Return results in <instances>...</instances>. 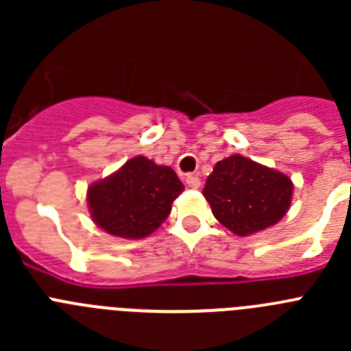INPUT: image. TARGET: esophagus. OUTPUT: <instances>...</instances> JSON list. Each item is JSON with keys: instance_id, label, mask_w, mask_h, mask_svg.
Segmentation results:
<instances>
[{"instance_id": "34e87169", "label": "esophagus", "mask_w": 351, "mask_h": 351, "mask_svg": "<svg viewBox=\"0 0 351 351\" xmlns=\"http://www.w3.org/2000/svg\"><path fill=\"white\" fill-rule=\"evenodd\" d=\"M186 184L190 186V188H193V190H197V188H200L202 182H200V178H198L197 173H188V176H186Z\"/></svg>"}]
</instances>
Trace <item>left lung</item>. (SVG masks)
<instances>
[{
    "instance_id": "left-lung-1",
    "label": "left lung",
    "mask_w": 351,
    "mask_h": 351,
    "mask_svg": "<svg viewBox=\"0 0 351 351\" xmlns=\"http://www.w3.org/2000/svg\"><path fill=\"white\" fill-rule=\"evenodd\" d=\"M291 191L288 176L234 154L216 163L204 197L223 226L237 235H251L283 218Z\"/></svg>"
}]
</instances>
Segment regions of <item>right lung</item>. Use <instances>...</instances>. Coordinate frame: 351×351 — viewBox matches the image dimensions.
<instances>
[{
    "mask_svg": "<svg viewBox=\"0 0 351 351\" xmlns=\"http://www.w3.org/2000/svg\"><path fill=\"white\" fill-rule=\"evenodd\" d=\"M182 190L184 186L170 167L137 156L89 186L88 207L93 221L107 234L142 239L165 221Z\"/></svg>",
    "mask_w": 351,
    "mask_h": 351,
    "instance_id": "obj_1",
    "label": "right lung"
}]
</instances>
